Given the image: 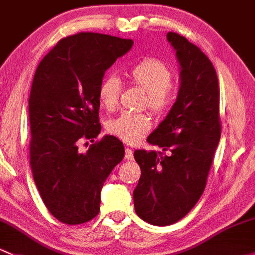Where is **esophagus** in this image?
<instances>
[{
  "mask_svg": "<svg viewBox=\"0 0 255 255\" xmlns=\"http://www.w3.org/2000/svg\"><path fill=\"white\" fill-rule=\"evenodd\" d=\"M125 159H127V160H133L132 149H130V148L125 149Z\"/></svg>",
  "mask_w": 255,
  "mask_h": 255,
  "instance_id": "esophagus-1",
  "label": "esophagus"
}]
</instances>
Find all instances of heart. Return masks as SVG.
Returning a JSON list of instances; mask_svg holds the SVG:
<instances>
[{"mask_svg": "<svg viewBox=\"0 0 255 255\" xmlns=\"http://www.w3.org/2000/svg\"><path fill=\"white\" fill-rule=\"evenodd\" d=\"M127 79L130 84L147 94L146 106L154 113L161 114L171 108L175 97L170 86L172 73L170 68L158 58H143L128 70ZM120 95V81L116 76H106L100 81L97 97L103 108L112 111L118 105ZM152 123L143 113L124 112L107 123V131L124 141L133 144L148 133Z\"/></svg>", "mask_w": 255, "mask_h": 255, "instance_id": "b5f03b06", "label": "heart"}]
</instances>
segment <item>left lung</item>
I'll return each instance as SVG.
<instances>
[{"mask_svg": "<svg viewBox=\"0 0 255 255\" xmlns=\"http://www.w3.org/2000/svg\"><path fill=\"white\" fill-rule=\"evenodd\" d=\"M181 65L176 102L147 142L163 152L135 150L141 177L133 191L135 210L157 226L176 223L196 205L221 135L219 81L207 56L176 32H168Z\"/></svg>", "mask_w": 255, "mask_h": 255, "instance_id": "left-lung-1", "label": "left lung"}]
</instances>
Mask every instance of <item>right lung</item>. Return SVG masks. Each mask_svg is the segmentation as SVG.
<instances>
[{
    "instance_id": "1",
    "label": "right lung",
    "mask_w": 255,
    "mask_h": 255,
    "mask_svg": "<svg viewBox=\"0 0 255 255\" xmlns=\"http://www.w3.org/2000/svg\"><path fill=\"white\" fill-rule=\"evenodd\" d=\"M132 45L79 32L59 40L35 73L30 166L46 208L63 224L79 225L98 214L103 182L124 158V146L114 136L95 141L101 132L97 90L106 70ZM86 139L92 144L83 152L78 144Z\"/></svg>"
}]
</instances>
